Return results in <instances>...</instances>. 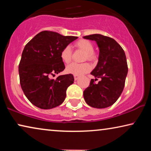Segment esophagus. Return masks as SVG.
<instances>
[{"label":"esophagus","mask_w":151,"mask_h":151,"mask_svg":"<svg viewBox=\"0 0 151 151\" xmlns=\"http://www.w3.org/2000/svg\"><path fill=\"white\" fill-rule=\"evenodd\" d=\"M79 78H80V76H74V80H78V79H79Z\"/></svg>","instance_id":"1"}]
</instances>
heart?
Here are the masks:
<instances>
[{"label":"heart","mask_w":151,"mask_h":151,"mask_svg":"<svg viewBox=\"0 0 151 151\" xmlns=\"http://www.w3.org/2000/svg\"><path fill=\"white\" fill-rule=\"evenodd\" d=\"M76 47L81 49L86 53L85 59L93 60L96 58V55L93 52V45L89 40L82 39L76 42ZM60 58L65 63H69L71 60V49L70 47H65L60 53ZM91 69L90 64L84 63L82 64L71 63L67 66V71L69 73H71L74 76H80L88 72Z\"/></svg>","instance_id":"b5f03b06"}]
</instances>
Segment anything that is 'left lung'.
I'll return each instance as SVG.
<instances>
[{
    "mask_svg": "<svg viewBox=\"0 0 151 151\" xmlns=\"http://www.w3.org/2000/svg\"><path fill=\"white\" fill-rule=\"evenodd\" d=\"M83 38L96 41L100 50L98 63L91 73L96 79H91L90 85L84 91V100L93 108H106L116 102L124 87L128 73L124 51L110 37L92 34ZM97 78L101 80L96 84Z\"/></svg>",
    "mask_w": 151,
    "mask_h": 151,
    "instance_id": "8db88e82",
    "label": "left lung"
}]
</instances>
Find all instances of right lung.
<instances>
[{"label": "right lung", "mask_w": 151, "mask_h": 151, "mask_svg": "<svg viewBox=\"0 0 151 151\" xmlns=\"http://www.w3.org/2000/svg\"><path fill=\"white\" fill-rule=\"evenodd\" d=\"M77 38L43 31L25 45L18 66L20 83L34 106L51 109L64 102L67 88L73 83V76H59L55 80L51 79V76L65 69L61 51Z\"/></svg>", "instance_id": "1"}]
</instances>
